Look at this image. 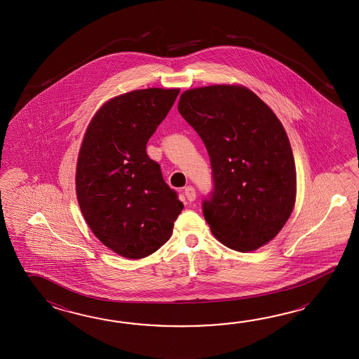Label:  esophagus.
Returning a JSON list of instances; mask_svg holds the SVG:
<instances>
[{
	"label": "esophagus",
	"mask_w": 359,
	"mask_h": 359,
	"mask_svg": "<svg viewBox=\"0 0 359 359\" xmlns=\"http://www.w3.org/2000/svg\"><path fill=\"white\" fill-rule=\"evenodd\" d=\"M184 196L187 198L189 201H195V198H196V191H195L194 187L189 186V187L184 189Z\"/></svg>",
	"instance_id": "esophagus-1"
}]
</instances>
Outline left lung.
Masks as SVG:
<instances>
[{"mask_svg":"<svg viewBox=\"0 0 359 359\" xmlns=\"http://www.w3.org/2000/svg\"><path fill=\"white\" fill-rule=\"evenodd\" d=\"M178 111L210 156L214 192L203 210L214 237L241 252L268 244L297 200V170L283 123L241 84L186 90Z\"/></svg>","mask_w":359,"mask_h":359,"instance_id":"left-lung-1","label":"left lung"}]
</instances>
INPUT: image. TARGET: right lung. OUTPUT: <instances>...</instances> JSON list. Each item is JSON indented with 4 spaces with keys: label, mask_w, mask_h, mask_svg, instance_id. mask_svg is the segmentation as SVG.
<instances>
[{
    "label": "right lung",
    "mask_w": 359,
    "mask_h": 359,
    "mask_svg": "<svg viewBox=\"0 0 359 359\" xmlns=\"http://www.w3.org/2000/svg\"><path fill=\"white\" fill-rule=\"evenodd\" d=\"M180 88L126 92L92 116L78 153V204L93 235L111 252L141 259L168 241L183 209L146 144Z\"/></svg>",
    "instance_id": "add662e5"
}]
</instances>
